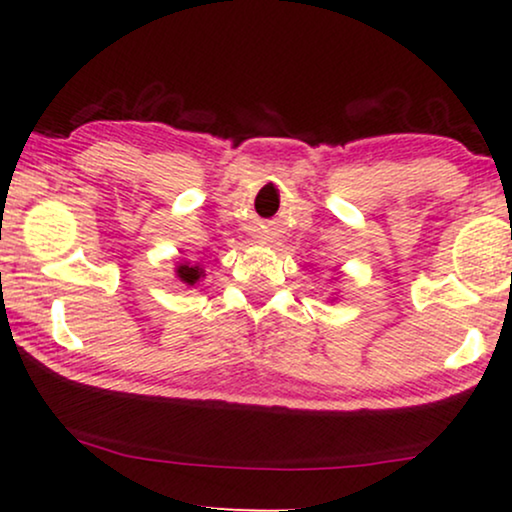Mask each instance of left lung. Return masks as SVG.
<instances>
[{
    "mask_svg": "<svg viewBox=\"0 0 512 512\" xmlns=\"http://www.w3.org/2000/svg\"><path fill=\"white\" fill-rule=\"evenodd\" d=\"M333 300H335V298H333Z\"/></svg>",
    "mask_w": 512,
    "mask_h": 512,
    "instance_id": "1",
    "label": "left lung"
}]
</instances>
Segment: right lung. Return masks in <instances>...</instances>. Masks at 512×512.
<instances>
[{"label":"right lung","mask_w":512,"mask_h":512,"mask_svg":"<svg viewBox=\"0 0 512 512\" xmlns=\"http://www.w3.org/2000/svg\"><path fill=\"white\" fill-rule=\"evenodd\" d=\"M174 275L184 286H195L200 282V279H205V270L200 268L198 263H188V261H181L177 263V268H174Z\"/></svg>","instance_id":"obj_1"}]
</instances>
